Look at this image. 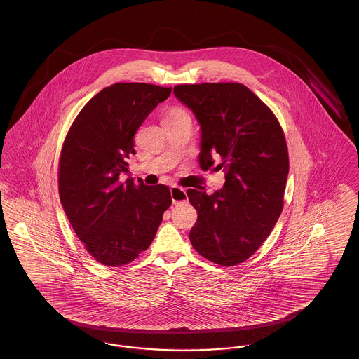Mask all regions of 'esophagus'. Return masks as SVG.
I'll use <instances>...</instances> for the list:
<instances>
[{"mask_svg": "<svg viewBox=\"0 0 359 359\" xmlns=\"http://www.w3.org/2000/svg\"><path fill=\"white\" fill-rule=\"evenodd\" d=\"M171 198L173 205H179L182 202H186L187 201V191L184 188L173 186V187H171Z\"/></svg>", "mask_w": 359, "mask_h": 359, "instance_id": "1", "label": "esophagus"}]
</instances>
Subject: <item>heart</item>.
I'll return each instance as SVG.
<instances>
[{
	"label": "heart",
	"instance_id": "heart-1",
	"mask_svg": "<svg viewBox=\"0 0 359 359\" xmlns=\"http://www.w3.org/2000/svg\"><path fill=\"white\" fill-rule=\"evenodd\" d=\"M182 116H187L183 110H180V109H173L170 111V114H168V117L167 118H173V117H182Z\"/></svg>",
	"mask_w": 359,
	"mask_h": 359
}]
</instances>
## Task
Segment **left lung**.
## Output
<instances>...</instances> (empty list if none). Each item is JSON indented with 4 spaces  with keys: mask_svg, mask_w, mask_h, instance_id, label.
<instances>
[{
    "mask_svg": "<svg viewBox=\"0 0 359 359\" xmlns=\"http://www.w3.org/2000/svg\"><path fill=\"white\" fill-rule=\"evenodd\" d=\"M201 126L199 165L226 172L212 195L188 189L198 221L194 249L211 262L233 266L248 259L271 234L283 210L290 172L288 148L272 110L241 83L173 87Z\"/></svg>",
    "mask_w": 359,
    "mask_h": 359,
    "instance_id": "1",
    "label": "left lung"
}]
</instances>
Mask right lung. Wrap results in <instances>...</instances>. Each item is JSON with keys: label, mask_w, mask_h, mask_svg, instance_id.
Instances as JSON below:
<instances>
[{"label": "right lung", "mask_w": 359, "mask_h": 359, "mask_svg": "<svg viewBox=\"0 0 359 359\" xmlns=\"http://www.w3.org/2000/svg\"><path fill=\"white\" fill-rule=\"evenodd\" d=\"M171 87L116 83L93 97L69 128L59 161V195L86 250L109 266L128 264L147 250L171 205L164 184L121 182L133 137Z\"/></svg>", "instance_id": "obj_1"}]
</instances>
